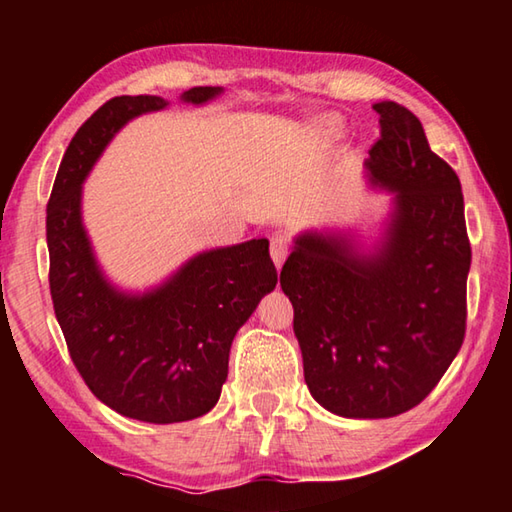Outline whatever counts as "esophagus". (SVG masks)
Here are the masks:
<instances>
[{
	"label": "esophagus",
	"instance_id": "esophagus-1",
	"mask_svg": "<svg viewBox=\"0 0 512 512\" xmlns=\"http://www.w3.org/2000/svg\"><path fill=\"white\" fill-rule=\"evenodd\" d=\"M287 255H289V241H287V237H284V235L271 237V259H273V264H275L277 271H280V268H282Z\"/></svg>",
	"mask_w": 512,
	"mask_h": 512
}]
</instances>
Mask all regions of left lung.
<instances>
[{"instance_id": "obj_1", "label": "left lung", "mask_w": 512, "mask_h": 512, "mask_svg": "<svg viewBox=\"0 0 512 512\" xmlns=\"http://www.w3.org/2000/svg\"><path fill=\"white\" fill-rule=\"evenodd\" d=\"M372 108L381 137L366 178L393 194L381 239L361 248L352 230L300 232L280 273L311 397L357 420L413 409L445 375L463 345L472 262L454 169L411 110Z\"/></svg>"}]
</instances>
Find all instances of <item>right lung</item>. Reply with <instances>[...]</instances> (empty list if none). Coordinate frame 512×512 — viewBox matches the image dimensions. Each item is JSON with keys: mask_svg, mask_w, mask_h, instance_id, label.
Here are the masks:
<instances>
[{"mask_svg": "<svg viewBox=\"0 0 512 512\" xmlns=\"http://www.w3.org/2000/svg\"><path fill=\"white\" fill-rule=\"evenodd\" d=\"M223 88H192L203 106ZM167 99L115 97L72 137L47 205L49 289L76 370L126 418L171 424L201 418L221 397L230 345L277 284L266 239L203 250L142 293L121 291L101 271L83 225V183L128 121Z\"/></svg>", "mask_w": 512, "mask_h": 512, "instance_id": "obj_1", "label": "right lung"}]
</instances>
